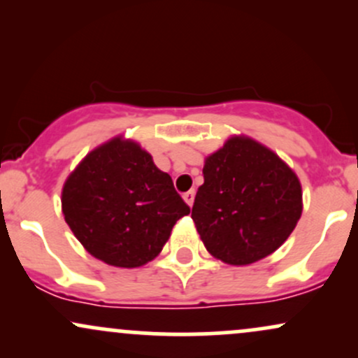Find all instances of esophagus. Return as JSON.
<instances>
[{"label": "esophagus", "mask_w": 358, "mask_h": 358, "mask_svg": "<svg viewBox=\"0 0 358 358\" xmlns=\"http://www.w3.org/2000/svg\"><path fill=\"white\" fill-rule=\"evenodd\" d=\"M183 200H185V202H187L188 207H192V205H193V200H195V192L190 190V192L183 193Z\"/></svg>", "instance_id": "34e87169"}]
</instances>
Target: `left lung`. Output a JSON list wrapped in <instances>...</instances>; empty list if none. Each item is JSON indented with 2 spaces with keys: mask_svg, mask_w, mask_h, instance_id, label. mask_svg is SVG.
Masks as SVG:
<instances>
[{
  "mask_svg": "<svg viewBox=\"0 0 358 358\" xmlns=\"http://www.w3.org/2000/svg\"><path fill=\"white\" fill-rule=\"evenodd\" d=\"M303 212L298 175L256 139L231 136L205 158L192 219L219 261L249 266L281 248Z\"/></svg>",
  "mask_w": 358,
  "mask_h": 358,
  "instance_id": "8db88e82",
  "label": "left lung"
}]
</instances>
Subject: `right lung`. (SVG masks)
Masks as SVG:
<instances>
[{
  "label": "right lung",
  "instance_id": "add662e5",
  "mask_svg": "<svg viewBox=\"0 0 358 358\" xmlns=\"http://www.w3.org/2000/svg\"><path fill=\"white\" fill-rule=\"evenodd\" d=\"M62 213L90 256L131 269L162 252L190 207L153 156L133 139L116 136L94 148L67 176Z\"/></svg>",
  "mask_w": 358,
  "mask_h": 358
}]
</instances>
